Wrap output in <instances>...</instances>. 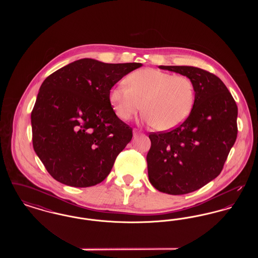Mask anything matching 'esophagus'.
<instances>
[{"instance_id":"esophagus-1","label":"esophagus","mask_w":258,"mask_h":258,"mask_svg":"<svg viewBox=\"0 0 258 258\" xmlns=\"http://www.w3.org/2000/svg\"><path fill=\"white\" fill-rule=\"evenodd\" d=\"M139 135V132H137L136 130H135V131H134V136H135V137H136V136H137V135Z\"/></svg>"}]
</instances>
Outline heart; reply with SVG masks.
I'll list each match as a JSON object with an SVG mask.
<instances>
[{"mask_svg":"<svg viewBox=\"0 0 258 258\" xmlns=\"http://www.w3.org/2000/svg\"><path fill=\"white\" fill-rule=\"evenodd\" d=\"M125 82L111 89L109 101L121 120L145 110L144 122L159 131H170L184 123L192 110L196 90L190 78L155 69L139 70Z\"/></svg>","mask_w":258,"mask_h":258,"instance_id":"b5f03b06","label":"heart"}]
</instances>
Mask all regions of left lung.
Instances as JSON below:
<instances>
[{
	"mask_svg": "<svg viewBox=\"0 0 258 258\" xmlns=\"http://www.w3.org/2000/svg\"><path fill=\"white\" fill-rule=\"evenodd\" d=\"M159 68L190 78L196 100L182 124L170 132L149 135L148 176L161 192L185 195L220 175L237 138L238 107L215 74L188 66Z\"/></svg>",
	"mask_w": 258,
	"mask_h": 258,
	"instance_id": "8db88e82",
	"label": "left lung"
}]
</instances>
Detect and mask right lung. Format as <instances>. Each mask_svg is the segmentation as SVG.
<instances>
[{"instance_id":"obj_1","label":"right lung","mask_w":258,"mask_h":258,"mask_svg":"<svg viewBox=\"0 0 258 258\" xmlns=\"http://www.w3.org/2000/svg\"><path fill=\"white\" fill-rule=\"evenodd\" d=\"M141 66L85 58L43 81L31 114L33 146L55 180L87 187L108 176L133 138L132 127L111 106V88Z\"/></svg>"}]
</instances>
